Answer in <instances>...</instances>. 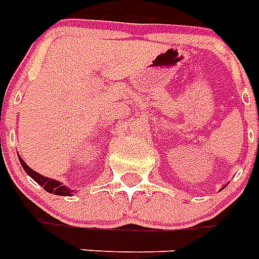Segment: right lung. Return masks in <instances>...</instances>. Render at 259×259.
Masks as SVG:
<instances>
[{"label": "right lung", "mask_w": 259, "mask_h": 259, "mask_svg": "<svg viewBox=\"0 0 259 259\" xmlns=\"http://www.w3.org/2000/svg\"><path fill=\"white\" fill-rule=\"evenodd\" d=\"M18 159H20V163H21L22 168L25 169V172L28 174L29 177L32 178L33 181H36L38 185L41 186V187L44 188L45 191L51 192V194H55V195H63V196H71L72 192H73V190H71V188H68L67 186H63V183H60L59 181H55V179H49V178L44 177V175H40L38 172H36V171H33L30 167H29L26 163L22 160L20 156H18Z\"/></svg>", "instance_id": "right-lung-1"}]
</instances>
